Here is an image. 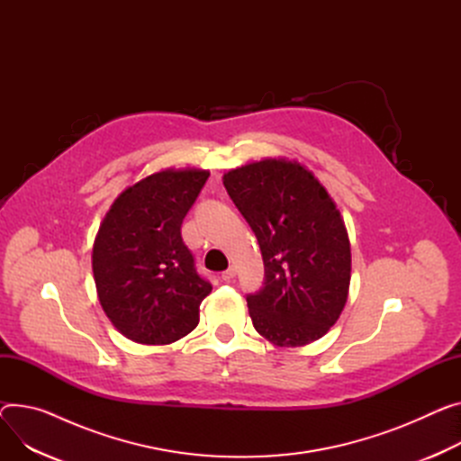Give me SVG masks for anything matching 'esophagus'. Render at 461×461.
<instances>
[{"instance_id": "34e87169", "label": "esophagus", "mask_w": 461, "mask_h": 461, "mask_svg": "<svg viewBox=\"0 0 461 461\" xmlns=\"http://www.w3.org/2000/svg\"><path fill=\"white\" fill-rule=\"evenodd\" d=\"M234 275H236V269L230 266L227 271H223V273H221V278H223L225 282H230V280L234 278Z\"/></svg>"}]
</instances>
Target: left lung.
<instances>
[{"mask_svg":"<svg viewBox=\"0 0 461 461\" xmlns=\"http://www.w3.org/2000/svg\"><path fill=\"white\" fill-rule=\"evenodd\" d=\"M223 185L264 258V286L247 295L253 327L276 347L323 338L350 285V241L334 199L310 169L288 158L230 169Z\"/></svg>","mask_w":461,"mask_h":461,"instance_id":"left-lung-1","label":"left lung"}]
</instances>
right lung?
<instances>
[{
    "label": "right lung",
    "mask_w": 461,
    "mask_h": 461,
    "mask_svg": "<svg viewBox=\"0 0 461 461\" xmlns=\"http://www.w3.org/2000/svg\"><path fill=\"white\" fill-rule=\"evenodd\" d=\"M210 171L160 169L127 186L94 240L97 299L111 323L141 345H169L199 323L212 292L199 276L181 225Z\"/></svg>",
    "instance_id": "obj_1"
}]
</instances>
